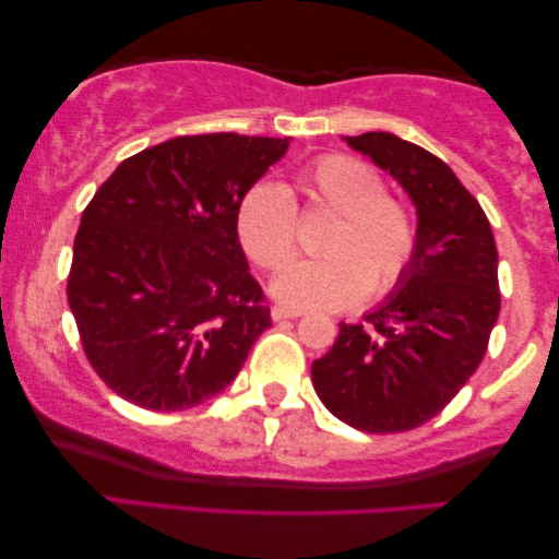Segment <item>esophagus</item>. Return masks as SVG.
<instances>
[{
	"label": "esophagus",
	"mask_w": 559,
	"mask_h": 559,
	"mask_svg": "<svg viewBox=\"0 0 559 559\" xmlns=\"http://www.w3.org/2000/svg\"><path fill=\"white\" fill-rule=\"evenodd\" d=\"M302 312L300 310H289V308H285V305H274L272 308V320H287V318H300Z\"/></svg>",
	"instance_id": "esophagus-1"
}]
</instances>
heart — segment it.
<instances>
[{"label": "heart", "instance_id": "obj_1", "mask_svg": "<svg viewBox=\"0 0 559 559\" xmlns=\"http://www.w3.org/2000/svg\"><path fill=\"white\" fill-rule=\"evenodd\" d=\"M297 188L308 209L335 213L323 239V259L285 266L272 293L295 310H343L369 293L389 295L404 280L419 247L412 209L384 193V178L354 155H323L305 165ZM247 257L266 272L297 249V205L280 182H257L236 213Z\"/></svg>", "mask_w": 559, "mask_h": 559}]
</instances>
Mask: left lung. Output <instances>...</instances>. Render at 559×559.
Listing matches in <instances>:
<instances>
[{
	"label": "left lung",
	"mask_w": 559,
	"mask_h": 559,
	"mask_svg": "<svg viewBox=\"0 0 559 559\" xmlns=\"http://www.w3.org/2000/svg\"><path fill=\"white\" fill-rule=\"evenodd\" d=\"M404 188L417 209L419 247L394 293L341 323L312 361V386L341 423L404 432L440 415L484 361L499 318V254L484 209L455 173L389 132L346 136Z\"/></svg>",
	"instance_id": "1"
}]
</instances>
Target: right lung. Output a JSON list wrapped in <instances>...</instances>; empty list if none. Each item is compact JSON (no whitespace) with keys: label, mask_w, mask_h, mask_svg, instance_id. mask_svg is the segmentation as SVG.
Here are the masks:
<instances>
[{"label":"right lung","mask_w":559,"mask_h":559,"mask_svg":"<svg viewBox=\"0 0 559 559\" xmlns=\"http://www.w3.org/2000/svg\"><path fill=\"white\" fill-rule=\"evenodd\" d=\"M289 140L175 136L124 159L81 216L68 305L121 400L180 412L231 384L272 325L236 213Z\"/></svg>","instance_id":"add662e5"}]
</instances>
